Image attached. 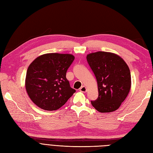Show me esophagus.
<instances>
[{
    "label": "esophagus",
    "mask_w": 153,
    "mask_h": 153,
    "mask_svg": "<svg viewBox=\"0 0 153 153\" xmlns=\"http://www.w3.org/2000/svg\"><path fill=\"white\" fill-rule=\"evenodd\" d=\"M80 91L82 92H85L87 91V88L85 86H82L80 88Z\"/></svg>",
    "instance_id": "esophagus-1"
}]
</instances>
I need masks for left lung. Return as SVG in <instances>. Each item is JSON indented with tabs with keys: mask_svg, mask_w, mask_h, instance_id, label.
<instances>
[{
	"mask_svg": "<svg viewBox=\"0 0 153 153\" xmlns=\"http://www.w3.org/2000/svg\"><path fill=\"white\" fill-rule=\"evenodd\" d=\"M87 61L96 78L99 94L92 105L101 113L117 110L131 89L127 64L117 54L101 51L88 54Z\"/></svg>",
	"mask_w": 153,
	"mask_h": 153,
	"instance_id": "8db88e82",
	"label": "left lung"
}]
</instances>
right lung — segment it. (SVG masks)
I'll list each match as a JSON object with an SVG mask.
<instances>
[{"instance_id": "right-lung-1", "label": "right lung", "mask_w": 153, "mask_h": 153, "mask_svg": "<svg viewBox=\"0 0 153 153\" xmlns=\"http://www.w3.org/2000/svg\"><path fill=\"white\" fill-rule=\"evenodd\" d=\"M75 57L72 54L41 55L27 69L25 89L30 100L45 110H56L66 103L75 90L70 87L66 72Z\"/></svg>"}]
</instances>
